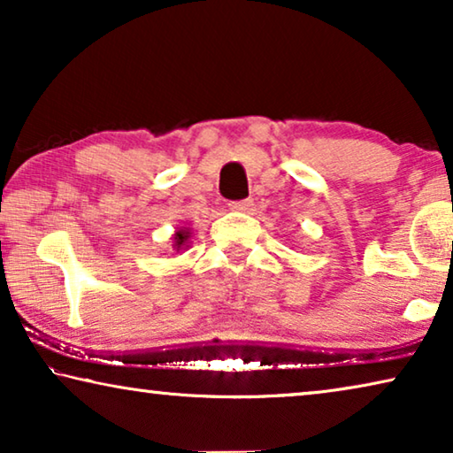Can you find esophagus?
<instances>
[{
	"mask_svg": "<svg viewBox=\"0 0 453 453\" xmlns=\"http://www.w3.org/2000/svg\"><path fill=\"white\" fill-rule=\"evenodd\" d=\"M252 207H254V201L252 199L232 201V203H229V209H234V211H242V213H248Z\"/></svg>",
	"mask_w": 453,
	"mask_h": 453,
	"instance_id": "obj_1",
	"label": "esophagus"
}]
</instances>
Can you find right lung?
Here are the masks:
<instances>
[{"label":"right lung","mask_w":453,"mask_h":453,"mask_svg":"<svg viewBox=\"0 0 453 453\" xmlns=\"http://www.w3.org/2000/svg\"><path fill=\"white\" fill-rule=\"evenodd\" d=\"M188 238H191V229H188V227L177 229V232H174V235H173V248L177 250V252L185 250L187 244H188Z\"/></svg>","instance_id":"right-lung-1"}]
</instances>
